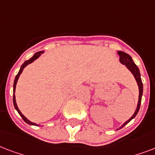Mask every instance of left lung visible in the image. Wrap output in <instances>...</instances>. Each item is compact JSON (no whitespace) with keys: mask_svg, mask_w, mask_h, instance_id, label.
I'll list each match as a JSON object with an SVG mask.
<instances>
[{"mask_svg":"<svg viewBox=\"0 0 155 155\" xmlns=\"http://www.w3.org/2000/svg\"><path fill=\"white\" fill-rule=\"evenodd\" d=\"M117 53L119 54V56H120V61L121 63L123 64H125L126 67L128 69L132 72V74H134V78L136 79L137 82V85H138L139 87V100H138V104H137V109L134 114L133 115L131 118L129 119V120H127L125 123L124 124L122 127L121 128H123L124 126H125L127 124L129 123V121L133 120V119L137 116V114L138 112L139 109H140V106H141V96H142V93H143V84H142V81H141V74H140V71H139L138 67L137 66L135 63L133 61V59L130 56H129V54L125 53V52H124V51H117Z\"/></svg>","mask_w":155,"mask_h":155,"instance_id":"left-lung-1","label":"left lung"}]
</instances>
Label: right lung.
<instances>
[{
  "instance_id": "obj_1",
  "label": "right lung",
  "mask_w": 155,
  "mask_h": 155,
  "mask_svg": "<svg viewBox=\"0 0 155 155\" xmlns=\"http://www.w3.org/2000/svg\"><path fill=\"white\" fill-rule=\"evenodd\" d=\"M44 51H38V52H36V53L35 54L34 56H32L31 58L29 59L28 61H26L25 62H24L23 64H22V65L21 66V68H20V70H19L18 74H17V76L15 77V79H14V95H13V102H14V107H15V109H16L17 111H18V112L19 113V115L21 116V118H22V120H23L26 123H27L28 124H31V125H35L36 124L35 123H32V122H31V121L29 120H27V119L25 117V116L21 114V112L20 111H19L18 107V106H17V104H16V100H15V95H14V92H15V87H16V84H17V81H18V79L19 76H20V74H21V72H22V70H23V69L25 68V67L27 65V64H31V63H32L33 61H35V60H36L37 58H39V56L41 55L42 53H43Z\"/></svg>"
}]
</instances>
